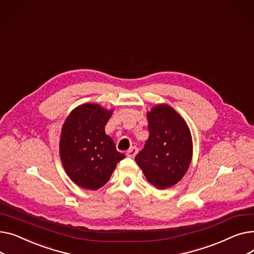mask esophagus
Wrapping results in <instances>:
<instances>
[{
  "mask_svg": "<svg viewBox=\"0 0 254 254\" xmlns=\"http://www.w3.org/2000/svg\"><path fill=\"white\" fill-rule=\"evenodd\" d=\"M137 153H138V148L136 147V146H132V147H130V148L127 151V155L128 157H134Z\"/></svg>",
  "mask_w": 254,
  "mask_h": 254,
  "instance_id": "34e87169",
  "label": "esophagus"
}]
</instances>
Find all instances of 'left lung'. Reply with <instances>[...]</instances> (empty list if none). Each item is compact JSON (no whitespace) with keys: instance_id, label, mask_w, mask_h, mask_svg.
<instances>
[{"instance_id":"1","label":"left lung","mask_w":254,"mask_h":254,"mask_svg":"<svg viewBox=\"0 0 254 254\" xmlns=\"http://www.w3.org/2000/svg\"><path fill=\"white\" fill-rule=\"evenodd\" d=\"M149 137L135 159L146 179L159 190L176 184L188 171L192 156L190 128L168 105L147 114Z\"/></svg>"}]
</instances>
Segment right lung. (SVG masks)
<instances>
[{
	"label": "right lung",
	"mask_w": 254,
	"mask_h": 254,
	"mask_svg": "<svg viewBox=\"0 0 254 254\" xmlns=\"http://www.w3.org/2000/svg\"><path fill=\"white\" fill-rule=\"evenodd\" d=\"M111 113L100 105L84 104L74 109L63 126L61 159L66 174L80 188L91 190L102 188L126 157L105 132Z\"/></svg>",
	"instance_id": "right-lung-1"
}]
</instances>
